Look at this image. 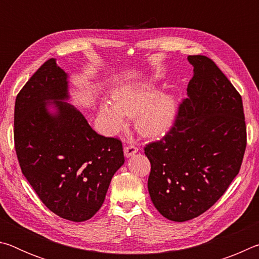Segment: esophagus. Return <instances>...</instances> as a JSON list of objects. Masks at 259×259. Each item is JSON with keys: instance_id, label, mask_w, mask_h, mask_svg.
Instances as JSON below:
<instances>
[{"instance_id": "34e87169", "label": "esophagus", "mask_w": 259, "mask_h": 259, "mask_svg": "<svg viewBox=\"0 0 259 259\" xmlns=\"http://www.w3.org/2000/svg\"><path fill=\"white\" fill-rule=\"evenodd\" d=\"M137 152H138V147L136 145H128L126 147H124V155L126 157L134 155L135 153H137Z\"/></svg>"}]
</instances>
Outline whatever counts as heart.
Here are the masks:
<instances>
[{"mask_svg":"<svg viewBox=\"0 0 259 259\" xmlns=\"http://www.w3.org/2000/svg\"><path fill=\"white\" fill-rule=\"evenodd\" d=\"M112 103H103L100 114L109 131L123 128L125 117L136 116V128L146 137H159L174 125L177 114L172 95L160 93L152 82L128 84L112 95Z\"/></svg>","mask_w":259,"mask_h":259,"instance_id":"b5f03b06","label":"heart"}]
</instances>
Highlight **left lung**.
<instances>
[{
  "label": "left lung",
  "instance_id": "1",
  "mask_svg": "<svg viewBox=\"0 0 259 259\" xmlns=\"http://www.w3.org/2000/svg\"><path fill=\"white\" fill-rule=\"evenodd\" d=\"M194 75L174 125L144 148L151 162L148 192L172 222H186L212 207L239 174L247 146L242 98L205 56H188Z\"/></svg>",
  "mask_w": 259,
  "mask_h": 259
}]
</instances>
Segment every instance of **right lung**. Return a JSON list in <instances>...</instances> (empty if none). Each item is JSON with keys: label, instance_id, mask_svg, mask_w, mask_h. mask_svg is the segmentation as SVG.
Segmentation results:
<instances>
[{"label": "right lung", "instance_id": "add662e5", "mask_svg": "<svg viewBox=\"0 0 259 259\" xmlns=\"http://www.w3.org/2000/svg\"><path fill=\"white\" fill-rule=\"evenodd\" d=\"M67 83L55 58L33 74L16 98L15 148L21 172L46 207L67 221L84 222L102 207L124 155L120 139L98 135L64 102ZM49 104L56 113L47 111Z\"/></svg>", "mask_w": 259, "mask_h": 259}]
</instances>
